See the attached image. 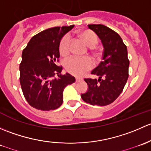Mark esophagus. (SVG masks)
I'll list each match as a JSON object with an SVG mask.
<instances>
[{
	"label": "esophagus",
	"mask_w": 151,
	"mask_h": 151,
	"mask_svg": "<svg viewBox=\"0 0 151 151\" xmlns=\"http://www.w3.org/2000/svg\"><path fill=\"white\" fill-rule=\"evenodd\" d=\"M83 81V78H79V77H76V82H80V81Z\"/></svg>",
	"instance_id": "34e87169"
}]
</instances>
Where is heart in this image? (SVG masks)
<instances>
[{
  "mask_svg": "<svg viewBox=\"0 0 151 151\" xmlns=\"http://www.w3.org/2000/svg\"><path fill=\"white\" fill-rule=\"evenodd\" d=\"M81 38L88 47L93 48L97 45L98 39L95 33L91 30H83L79 33ZM70 37L66 35L63 38L60 43L59 50L61 55L65 56L69 52ZM92 67V62L88 57H71L65 62V68L68 72L76 76H81Z\"/></svg>",
  "mask_w": 151,
  "mask_h": 151,
  "instance_id": "heart-1",
  "label": "heart"
}]
</instances>
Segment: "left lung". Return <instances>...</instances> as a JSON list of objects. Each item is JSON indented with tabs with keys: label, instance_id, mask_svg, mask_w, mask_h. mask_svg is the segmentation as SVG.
<instances>
[{
	"label": "left lung",
	"instance_id": "1",
	"mask_svg": "<svg viewBox=\"0 0 151 151\" xmlns=\"http://www.w3.org/2000/svg\"><path fill=\"white\" fill-rule=\"evenodd\" d=\"M103 46L102 60L92 71L98 79L85 78L88 90L81 98L91 105L105 106L114 102L124 89L129 77L128 52L120 35L103 24H88Z\"/></svg>",
	"mask_w": 151,
	"mask_h": 151
}]
</instances>
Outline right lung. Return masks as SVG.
Returning a JSON list of instances; mask_svg holds the SVG:
<instances>
[{
	"instance_id": "add662e5",
	"label": "right lung",
	"mask_w": 151,
	"mask_h": 151,
	"mask_svg": "<svg viewBox=\"0 0 151 151\" xmlns=\"http://www.w3.org/2000/svg\"><path fill=\"white\" fill-rule=\"evenodd\" d=\"M74 25L54 27L34 35L22 54L20 84L27 102L34 108L49 111L57 109L63 102V91L72 84L75 77L68 73L61 75L57 66L60 43ZM57 74L58 78L54 76Z\"/></svg>"
}]
</instances>
